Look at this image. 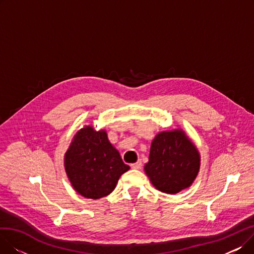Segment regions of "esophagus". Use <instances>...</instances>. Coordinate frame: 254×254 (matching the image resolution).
I'll list each match as a JSON object with an SVG mask.
<instances>
[{
    "mask_svg": "<svg viewBox=\"0 0 254 254\" xmlns=\"http://www.w3.org/2000/svg\"><path fill=\"white\" fill-rule=\"evenodd\" d=\"M130 168H131V169H135V170L141 169V168H142V162H141V161H138V162L135 163V164H131V165H130Z\"/></svg>",
    "mask_w": 254,
    "mask_h": 254,
    "instance_id": "1",
    "label": "esophagus"
}]
</instances>
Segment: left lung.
<instances>
[{
    "label": "left lung",
    "instance_id": "obj_1",
    "mask_svg": "<svg viewBox=\"0 0 254 254\" xmlns=\"http://www.w3.org/2000/svg\"><path fill=\"white\" fill-rule=\"evenodd\" d=\"M201 155L181 128L158 132L151 142L144 171L154 188L168 194L189 189L195 180Z\"/></svg>",
    "mask_w": 254,
    "mask_h": 254
}]
</instances>
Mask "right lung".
<instances>
[{"label":"right lung","mask_w":254,"mask_h":254,"mask_svg":"<svg viewBox=\"0 0 254 254\" xmlns=\"http://www.w3.org/2000/svg\"><path fill=\"white\" fill-rule=\"evenodd\" d=\"M65 174L76 192L98 199L110 194L119 177L129 170L118 150L110 143L105 129L92 126L80 128L64 153Z\"/></svg>","instance_id":"right-lung-1"}]
</instances>
